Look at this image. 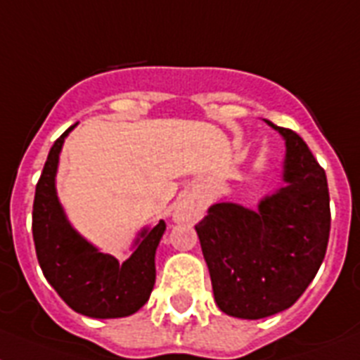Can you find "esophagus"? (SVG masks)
Here are the masks:
<instances>
[{
    "mask_svg": "<svg viewBox=\"0 0 360 360\" xmlns=\"http://www.w3.org/2000/svg\"><path fill=\"white\" fill-rule=\"evenodd\" d=\"M201 216V208L192 201H181L174 210V219L177 223H192L199 219Z\"/></svg>",
    "mask_w": 360,
    "mask_h": 360,
    "instance_id": "obj_1",
    "label": "esophagus"
}]
</instances>
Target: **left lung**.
<instances>
[{
    "label": "left lung",
    "mask_w": 360,
    "mask_h": 360,
    "mask_svg": "<svg viewBox=\"0 0 360 360\" xmlns=\"http://www.w3.org/2000/svg\"><path fill=\"white\" fill-rule=\"evenodd\" d=\"M273 126L285 141L283 183L258 210L216 203L195 225L226 315L258 320L291 307L315 278L329 240V190L324 168L304 139Z\"/></svg>",
    "instance_id": "8db88e82"
}]
</instances>
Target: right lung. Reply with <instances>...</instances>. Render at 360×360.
Wrapping results in <instances>:
<instances>
[{"label": "right lung", "instance_id": "1", "mask_svg": "<svg viewBox=\"0 0 360 360\" xmlns=\"http://www.w3.org/2000/svg\"><path fill=\"white\" fill-rule=\"evenodd\" d=\"M75 126L54 141L36 185L32 238L38 264L60 298L80 315L91 319L129 316L137 313L152 295L155 250L166 223L161 219L153 229L139 232L135 250L122 264L101 252L72 229L56 195L54 177L63 141Z\"/></svg>", "mask_w": 360, "mask_h": 360}]
</instances>
